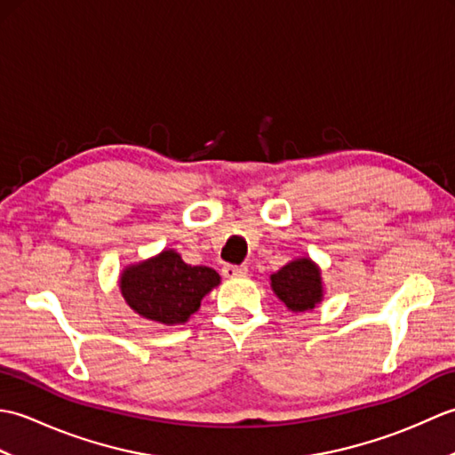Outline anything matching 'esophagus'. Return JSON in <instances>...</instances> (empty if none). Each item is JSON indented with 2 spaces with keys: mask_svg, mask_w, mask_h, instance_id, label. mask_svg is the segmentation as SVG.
<instances>
[{
  "mask_svg": "<svg viewBox=\"0 0 455 455\" xmlns=\"http://www.w3.org/2000/svg\"><path fill=\"white\" fill-rule=\"evenodd\" d=\"M248 267L246 266H225L222 267V275L228 279H236V277H246Z\"/></svg>",
  "mask_w": 455,
  "mask_h": 455,
  "instance_id": "34e87169",
  "label": "esophagus"
}]
</instances>
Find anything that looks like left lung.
I'll return each instance as SVG.
<instances>
[{
  "label": "left lung",
  "instance_id": "8db88e82",
  "mask_svg": "<svg viewBox=\"0 0 455 455\" xmlns=\"http://www.w3.org/2000/svg\"><path fill=\"white\" fill-rule=\"evenodd\" d=\"M269 285L291 313H305L323 303L324 283L318 264L311 258L301 256L279 267L275 274L269 275Z\"/></svg>",
  "mask_w": 455,
  "mask_h": 455
}]
</instances>
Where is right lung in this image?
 <instances>
[{
    "label": "right lung",
    "mask_w": 455,
    "mask_h": 455,
    "mask_svg": "<svg viewBox=\"0 0 455 455\" xmlns=\"http://www.w3.org/2000/svg\"><path fill=\"white\" fill-rule=\"evenodd\" d=\"M220 283L207 266H189L173 248L123 267L119 289L134 313L152 323L176 326L199 311L203 297Z\"/></svg>",
    "instance_id": "add662e5"
}]
</instances>
